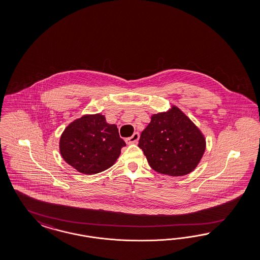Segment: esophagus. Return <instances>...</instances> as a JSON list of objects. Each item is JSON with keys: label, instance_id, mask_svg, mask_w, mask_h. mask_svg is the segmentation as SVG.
I'll use <instances>...</instances> for the list:
<instances>
[{"label": "esophagus", "instance_id": "obj_1", "mask_svg": "<svg viewBox=\"0 0 260 260\" xmlns=\"http://www.w3.org/2000/svg\"><path fill=\"white\" fill-rule=\"evenodd\" d=\"M139 137H140V135L138 133H134L131 137H128V138H126V144H136L138 140H139Z\"/></svg>", "mask_w": 260, "mask_h": 260}]
</instances>
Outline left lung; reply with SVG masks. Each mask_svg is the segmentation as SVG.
Returning <instances> with one entry per match:
<instances>
[{
  "label": "left lung",
  "mask_w": 260,
  "mask_h": 260,
  "mask_svg": "<svg viewBox=\"0 0 260 260\" xmlns=\"http://www.w3.org/2000/svg\"><path fill=\"white\" fill-rule=\"evenodd\" d=\"M138 147L150 168L171 176L191 173L206 149L204 135L177 107L151 116Z\"/></svg>",
  "instance_id": "left-lung-1"
}]
</instances>
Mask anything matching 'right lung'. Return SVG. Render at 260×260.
Returning <instances> with one entry per match:
<instances>
[{
  "label": "right lung",
  "instance_id": "obj_1",
  "mask_svg": "<svg viewBox=\"0 0 260 260\" xmlns=\"http://www.w3.org/2000/svg\"><path fill=\"white\" fill-rule=\"evenodd\" d=\"M125 146L117 126L107 123L99 113L73 121L64 128L59 144L63 160L85 174L101 173L110 168Z\"/></svg>",
  "mask_w": 260,
  "mask_h": 260
}]
</instances>
